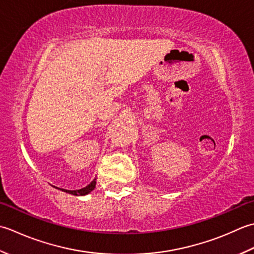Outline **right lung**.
<instances>
[{
    "instance_id": "obj_1",
    "label": "right lung",
    "mask_w": 254,
    "mask_h": 254,
    "mask_svg": "<svg viewBox=\"0 0 254 254\" xmlns=\"http://www.w3.org/2000/svg\"><path fill=\"white\" fill-rule=\"evenodd\" d=\"M95 185H96V179L94 181H92V182L86 186V188H83L81 190H64V192L72 194V195H86L89 194L91 190H93L95 189Z\"/></svg>"
}]
</instances>
